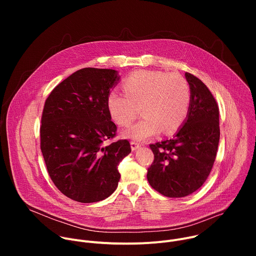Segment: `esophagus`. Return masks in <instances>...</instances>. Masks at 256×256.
I'll list each match as a JSON object with an SVG mask.
<instances>
[{
	"mask_svg": "<svg viewBox=\"0 0 256 256\" xmlns=\"http://www.w3.org/2000/svg\"><path fill=\"white\" fill-rule=\"evenodd\" d=\"M140 147V144L138 142H134V140L130 142V148H132V151L138 150Z\"/></svg>",
	"mask_w": 256,
	"mask_h": 256,
	"instance_id": "1",
	"label": "esophagus"
}]
</instances>
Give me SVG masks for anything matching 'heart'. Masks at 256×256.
Returning a JSON list of instances; mask_svg holds the SVG:
<instances>
[{
  "mask_svg": "<svg viewBox=\"0 0 256 256\" xmlns=\"http://www.w3.org/2000/svg\"><path fill=\"white\" fill-rule=\"evenodd\" d=\"M124 91L109 92L108 112L114 122L126 126L138 114L144 118L122 132V136L144 140L163 132L170 134L184 122L190 105V88L184 77L177 72L136 70L122 84Z\"/></svg>",
  "mask_w": 256,
  "mask_h": 256,
  "instance_id": "1",
  "label": "heart"
}]
</instances>
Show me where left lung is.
<instances>
[{"label":"left lung","mask_w":256,"mask_h":256,"mask_svg":"<svg viewBox=\"0 0 256 256\" xmlns=\"http://www.w3.org/2000/svg\"><path fill=\"white\" fill-rule=\"evenodd\" d=\"M190 88L188 116L170 140L151 144L154 162L148 168L150 186L168 198H184L198 190L212 168L218 140V107L208 87L186 72Z\"/></svg>","instance_id":"8db88e82"}]
</instances>
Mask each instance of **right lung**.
<instances>
[{"instance_id": "obj_1", "label": "right lung", "mask_w": 256, "mask_h": 256, "mask_svg": "<svg viewBox=\"0 0 256 256\" xmlns=\"http://www.w3.org/2000/svg\"><path fill=\"white\" fill-rule=\"evenodd\" d=\"M120 77L116 70L84 68L60 83L46 100L40 148L58 190L79 202H96L118 186L120 162L130 153L128 140L104 146L116 134L106 106Z\"/></svg>"}]
</instances>
